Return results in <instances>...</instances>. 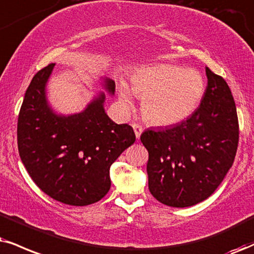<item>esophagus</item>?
Here are the masks:
<instances>
[{
    "label": "esophagus",
    "instance_id": "1",
    "mask_svg": "<svg viewBox=\"0 0 254 254\" xmlns=\"http://www.w3.org/2000/svg\"><path fill=\"white\" fill-rule=\"evenodd\" d=\"M133 129H134V133H135L136 139H140V135H141V133L143 132L142 126H140V125L137 124H133Z\"/></svg>",
    "mask_w": 254,
    "mask_h": 254
}]
</instances>
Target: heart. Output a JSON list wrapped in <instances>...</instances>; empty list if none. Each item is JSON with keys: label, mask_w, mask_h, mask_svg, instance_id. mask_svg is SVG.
<instances>
[{"label": "heart", "mask_w": 254, "mask_h": 254, "mask_svg": "<svg viewBox=\"0 0 254 254\" xmlns=\"http://www.w3.org/2000/svg\"><path fill=\"white\" fill-rule=\"evenodd\" d=\"M130 89L142 98V114L154 126H172L189 119L205 95L206 82L194 68L172 64L145 65L130 76ZM119 99L130 105L133 94L125 83L119 86Z\"/></svg>", "instance_id": "b5f03b06"}]
</instances>
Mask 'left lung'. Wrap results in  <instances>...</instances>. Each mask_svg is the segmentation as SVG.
Instances as JSON below:
<instances>
[{
	"instance_id": "1",
	"label": "left lung",
	"mask_w": 254,
	"mask_h": 254,
	"mask_svg": "<svg viewBox=\"0 0 254 254\" xmlns=\"http://www.w3.org/2000/svg\"><path fill=\"white\" fill-rule=\"evenodd\" d=\"M207 87L196 111L167 128L147 129L148 189L171 207H190L215 192L236 158L239 125L230 87L206 68Z\"/></svg>"
}]
</instances>
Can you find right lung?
Here are the masks:
<instances>
[{
    "mask_svg": "<svg viewBox=\"0 0 254 254\" xmlns=\"http://www.w3.org/2000/svg\"><path fill=\"white\" fill-rule=\"evenodd\" d=\"M55 64L37 71L24 94L17 121L18 153L37 186L51 198L70 206L101 200L111 189V166L135 142L133 128L112 121L105 111L106 93L99 90L83 111L56 112L47 84ZM113 96L115 82L100 77Z\"/></svg>",
    "mask_w": 254,
    "mask_h": 254,
    "instance_id": "obj_1",
    "label": "right lung"
}]
</instances>
